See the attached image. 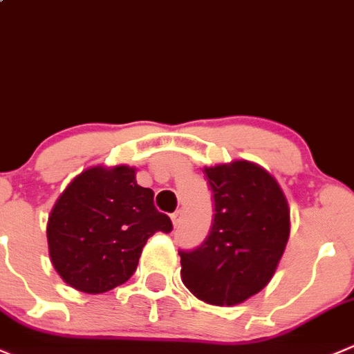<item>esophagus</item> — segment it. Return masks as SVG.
Masks as SVG:
<instances>
[{"label": "esophagus", "instance_id": "esophagus-1", "mask_svg": "<svg viewBox=\"0 0 354 354\" xmlns=\"http://www.w3.org/2000/svg\"><path fill=\"white\" fill-rule=\"evenodd\" d=\"M171 221H173V225H174V228H178V226L181 225V221H183V211H176V212H173V214H171Z\"/></svg>", "mask_w": 354, "mask_h": 354}]
</instances>
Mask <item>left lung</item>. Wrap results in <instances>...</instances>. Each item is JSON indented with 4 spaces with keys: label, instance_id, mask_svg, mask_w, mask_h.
Returning a JSON list of instances; mask_svg holds the SVG:
<instances>
[{
    "label": "left lung",
    "instance_id": "obj_1",
    "mask_svg": "<svg viewBox=\"0 0 354 354\" xmlns=\"http://www.w3.org/2000/svg\"><path fill=\"white\" fill-rule=\"evenodd\" d=\"M214 218L204 242L180 249L181 280L198 299L233 306L272 280L290 232L286 195L275 178L239 160L204 171Z\"/></svg>",
    "mask_w": 354,
    "mask_h": 354
}]
</instances>
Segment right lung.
I'll return each instance as SVG.
<instances>
[{
  "label": "right lung",
  "instance_id": "add662e5",
  "mask_svg": "<svg viewBox=\"0 0 354 354\" xmlns=\"http://www.w3.org/2000/svg\"><path fill=\"white\" fill-rule=\"evenodd\" d=\"M173 230L135 169L91 167L64 190L48 218V247L58 275L74 289L100 294L131 279L147 240Z\"/></svg>",
  "mask_w": 354,
  "mask_h": 354
}]
</instances>
